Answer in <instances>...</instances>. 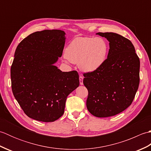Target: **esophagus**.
Segmentation results:
<instances>
[{
	"mask_svg": "<svg viewBox=\"0 0 151 151\" xmlns=\"http://www.w3.org/2000/svg\"><path fill=\"white\" fill-rule=\"evenodd\" d=\"M83 80H84V77L82 76H79V81H80V84L83 85Z\"/></svg>",
	"mask_w": 151,
	"mask_h": 151,
	"instance_id": "34e87169",
	"label": "esophagus"
}]
</instances>
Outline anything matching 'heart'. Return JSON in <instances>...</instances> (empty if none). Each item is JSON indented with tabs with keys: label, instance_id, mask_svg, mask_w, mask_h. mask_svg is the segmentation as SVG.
Returning <instances> with one entry per match:
<instances>
[{
	"label": "heart",
	"instance_id": "b5f03b06",
	"mask_svg": "<svg viewBox=\"0 0 151 151\" xmlns=\"http://www.w3.org/2000/svg\"><path fill=\"white\" fill-rule=\"evenodd\" d=\"M108 52V45L103 38L77 37L67 45L65 56L67 62L78 64L82 71L92 73L103 65Z\"/></svg>",
	"mask_w": 151,
	"mask_h": 151
}]
</instances>
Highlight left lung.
Masks as SVG:
<instances>
[{"mask_svg": "<svg viewBox=\"0 0 151 151\" xmlns=\"http://www.w3.org/2000/svg\"><path fill=\"white\" fill-rule=\"evenodd\" d=\"M96 34L106 38L110 49L100 69L84 74L86 106L95 117H111L132 104L139 87L140 62L129 40L114 32Z\"/></svg>", "mask_w": 151, "mask_h": 151, "instance_id": "left-lung-1", "label": "left lung"}]
</instances>
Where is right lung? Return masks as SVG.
<instances>
[{
    "mask_svg": "<svg viewBox=\"0 0 151 151\" xmlns=\"http://www.w3.org/2000/svg\"><path fill=\"white\" fill-rule=\"evenodd\" d=\"M65 32L45 30L18 45L11 67L12 92L28 117L53 122L62 116L65 101L79 86L76 70L62 72L54 65L62 55Z\"/></svg>",
    "mask_w": 151,
    "mask_h": 151,
    "instance_id": "add662e5",
    "label": "right lung"
}]
</instances>
